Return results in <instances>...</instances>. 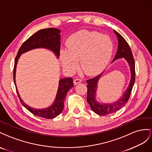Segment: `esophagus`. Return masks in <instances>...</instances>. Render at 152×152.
Returning <instances> with one entry per match:
<instances>
[{
	"label": "esophagus",
	"mask_w": 152,
	"mask_h": 152,
	"mask_svg": "<svg viewBox=\"0 0 152 152\" xmlns=\"http://www.w3.org/2000/svg\"><path fill=\"white\" fill-rule=\"evenodd\" d=\"M81 81H82V80H81V79H80V78L75 79V80H74V81H73L74 84H75V85H76V84H77V83H81Z\"/></svg>",
	"instance_id": "obj_1"
}]
</instances>
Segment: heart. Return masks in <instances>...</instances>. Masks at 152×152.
Segmentation results:
<instances>
[{
  "instance_id": "b5f03b06",
  "label": "heart",
  "mask_w": 152,
  "mask_h": 152,
  "mask_svg": "<svg viewBox=\"0 0 152 152\" xmlns=\"http://www.w3.org/2000/svg\"><path fill=\"white\" fill-rule=\"evenodd\" d=\"M66 45L68 50L60 52L63 67L74 71L80 59L81 68L87 75H96L105 68L113 48L110 37L87 30L72 34L67 40Z\"/></svg>"
}]
</instances>
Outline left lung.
Returning a JSON list of instances; mask_svg holds the SVG:
<instances>
[{"mask_svg":"<svg viewBox=\"0 0 152 152\" xmlns=\"http://www.w3.org/2000/svg\"><path fill=\"white\" fill-rule=\"evenodd\" d=\"M114 32L116 34L117 37H118V50H117L116 54L113 60V62L118 58H125V59L129 63L130 68H131V79L128 88L125 90L122 97L120 99V100H118V101L112 104L99 103L96 101V99L95 98V95L97 90V82L102 73L101 75L95 76L92 79L86 80V83L88 84L87 98H86V100H87V102L90 104L91 109L95 113L99 115H106L108 114H111L119 110L120 108H122L128 102L130 95H131L132 92L134 82H135V61H134V58L133 57L131 48H130L127 42L125 41V39L119 33L115 31V30H114Z\"/></svg>","mask_w":152,"mask_h":152,"instance_id":"1","label":"left lung"}]
</instances>
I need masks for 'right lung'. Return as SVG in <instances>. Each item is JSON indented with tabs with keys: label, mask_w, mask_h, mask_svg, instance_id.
<instances>
[{
	"label": "right lung",
	"mask_w": 152,
	"mask_h": 152,
	"mask_svg": "<svg viewBox=\"0 0 152 152\" xmlns=\"http://www.w3.org/2000/svg\"><path fill=\"white\" fill-rule=\"evenodd\" d=\"M60 30L55 28H48L41 29L39 30L32 36H30L28 39L26 40L22 45L21 46L17 53L15 60V65L13 69V80L16 86L17 94L20 99V101L22 105L27 109L30 113L34 115L41 117V118L51 119L57 116L61 113L63 110L64 105V100L66 97V95L69 89L71 88L73 85V81L72 77H67V78L61 79L59 81V86L57 96L54 101L53 104L46 109L37 110L30 107L26 104L21 100L18 90L16 88L15 75L17 62L20 57V55L25 52H27L30 50L37 48H45L51 51H53L57 57L60 55Z\"/></svg>",
	"instance_id": "right-lung-1"
}]
</instances>
